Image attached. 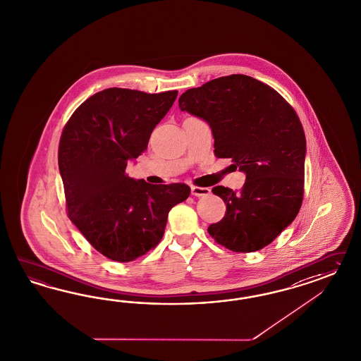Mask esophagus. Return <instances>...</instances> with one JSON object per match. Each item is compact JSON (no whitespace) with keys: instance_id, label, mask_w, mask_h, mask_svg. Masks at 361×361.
<instances>
[{"instance_id":"esophagus-1","label":"esophagus","mask_w":361,"mask_h":361,"mask_svg":"<svg viewBox=\"0 0 361 361\" xmlns=\"http://www.w3.org/2000/svg\"><path fill=\"white\" fill-rule=\"evenodd\" d=\"M212 190L209 188H202V186H192V195L196 197L209 196Z\"/></svg>"}]
</instances>
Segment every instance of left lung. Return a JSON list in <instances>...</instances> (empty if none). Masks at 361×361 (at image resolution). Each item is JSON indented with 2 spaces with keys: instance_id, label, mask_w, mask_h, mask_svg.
<instances>
[{
  "instance_id": "1",
  "label": "left lung",
  "mask_w": 361,
  "mask_h": 361,
  "mask_svg": "<svg viewBox=\"0 0 361 361\" xmlns=\"http://www.w3.org/2000/svg\"><path fill=\"white\" fill-rule=\"evenodd\" d=\"M178 107L207 121L214 154L246 175L240 192L212 189L226 213L209 234L231 252L261 250L295 219L303 201L306 136L295 111L274 88L242 74L186 90Z\"/></svg>"
}]
</instances>
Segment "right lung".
<instances>
[{
    "label": "right lung",
    "instance_id": "right-lung-1",
    "mask_svg": "<svg viewBox=\"0 0 361 361\" xmlns=\"http://www.w3.org/2000/svg\"><path fill=\"white\" fill-rule=\"evenodd\" d=\"M176 98L177 91L107 88L83 102L62 132L58 165L68 219L115 262H131L157 246L169 210L190 195L181 183L152 185L126 173Z\"/></svg>",
    "mask_w": 361,
    "mask_h": 361
}]
</instances>
